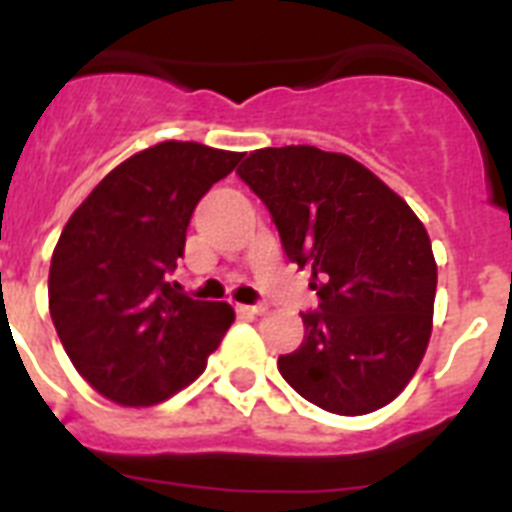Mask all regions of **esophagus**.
Segmentation results:
<instances>
[{
    "label": "esophagus",
    "instance_id": "obj_1",
    "mask_svg": "<svg viewBox=\"0 0 512 512\" xmlns=\"http://www.w3.org/2000/svg\"><path fill=\"white\" fill-rule=\"evenodd\" d=\"M239 311L249 313V316H260V313H265V305L257 303V305H239Z\"/></svg>",
    "mask_w": 512,
    "mask_h": 512
}]
</instances>
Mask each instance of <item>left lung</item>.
<instances>
[{
    "label": "left lung",
    "mask_w": 512,
    "mask_h": 512,
    "mask_svg": "<svg viewBox=\"0 0 512 512\" xmlns=\"http://www.w3.org/2000/svg\"><path fill=\"white\" fill-rule=\"evenodd\" d=\"M236 175L260 196L284 255L308 268L316 311L279 356L281 377L311 404L369 414L420 366L433 329L436 260L425 225L364 164L316 146L260 148Z\"/></svg>",
    "instance_id": "left-lung-1"
}]
</instances>
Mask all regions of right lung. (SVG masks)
<instances>
[{"mask_svg":"<svg viewBox=\"0 0 512 512\" xmlns=\"http://www.w3.org/2000/svg\"><path fill=\"white\" fill-rule=\"evenodd\" d=\"M241 156L167 140L108 172L68 217L50 263L52 324L76 372L116 404H159L191 385L236 319L170 273L196 204Z\"/></svg>","mask_w":512,"mask_h":512,"instance_id":"add662e5","label":"right lung"}]
</instances>
